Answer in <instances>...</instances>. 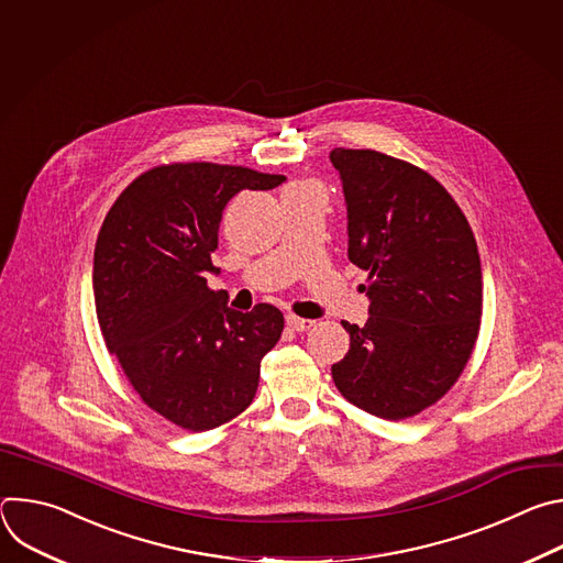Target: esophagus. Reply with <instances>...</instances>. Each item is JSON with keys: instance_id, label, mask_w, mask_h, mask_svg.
I'll list each match as a JSON object with an SVG mask.
<instances>
[{"instance_id": "34e87169", "label": "esophagus", "mask_w": 563, "mask_h": 563, "mask_svg": "<svg viewBox=\"0 0 563 563\" xmlns=\"http://www.w3.org/2000/svg\"><path fill=\"white\" fill-rule=\"evenodd\" d=\"M285 323H287V328L294 330V332H307V330L313 328V320L300 318V316H294V313H289V316L285 318Z\"/></svg>"}]
</instances>
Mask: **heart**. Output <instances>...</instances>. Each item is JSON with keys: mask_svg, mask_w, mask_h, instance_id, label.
I'll return each mask as SVG.
<instances>
[{"mask_svg": "<svg viewBox=\"0 0 563 563\" xmlns=\"http://www.w3.org/2000/svg\"><path fill=\"white\" fill-rule=\"evenodd\" d=\"M298 187H311V185H298Z\"/></svg>", "mask_w": 563, "mask_h": 563, "instance_id": "obj_1", "label": "heart"}]
</instances>
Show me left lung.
<instances>
[{"label":"left lung","instance_id":"8db88e82","mask_svg":"<svg viewBox=\"0 0 563 563\" xmlns=\"http://www.w3.org/2000/svg\"><path fill=\"white\" fill-rule=\"evenodd\" d=\"M347 207V258L369 274V318L345 323L350 352L332 365L339 391L389 421L421 412L463 372L484 280L474 233L426 172L372 148H334Z\"/></svg>","mask_w":563,"mask_h":563}]
</instances>
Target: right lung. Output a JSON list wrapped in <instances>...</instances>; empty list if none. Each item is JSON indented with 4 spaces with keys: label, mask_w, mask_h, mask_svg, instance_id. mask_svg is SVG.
Masks as SVG:
<instances>
[{
    "label": "right lung",
    "mask_w": 563,
    "mask_h": 563,
    "mask_svg": "<svg viewBox=\"0 0 563 563\" xmlns=\"http://www.w3.org/2000/svg\"><path fill=\"white\" fill-rule=\"evenodd\" d=\"M285 176L187 163L155 167L115 200L98 233L93 296L109 352L144 404L202 432L243 412L261 361L278 343L283 313L267 302L243 313L207 287L218 227L243 189H274Z\"/></svg>",
    "instance_id": "1"
}]
</instances>
